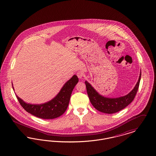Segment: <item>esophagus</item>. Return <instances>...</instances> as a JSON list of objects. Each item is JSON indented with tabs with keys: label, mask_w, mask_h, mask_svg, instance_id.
<instances>
[{
	"label": "esophagus",
	"mask_w": 156,
	"mask_h": 156,
	"mask_svg": "<svg viewBox=\"0 0 156 156\" xmlns=\"http://www.w3.org/2000/svg\"><path fill=\"white\" fill-rule=\"evenodd\" d=\"M76 74H77L78 77L80 79L83 78V73H81V72H78Z\"/></svg>",
	"instance_id": "34e87169"
}]
</instances>
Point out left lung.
Returning a JSON list of instances; mask_svg holds the SVG:
<instances>
[{
  "mask_svg": "<svg viewBox=\"0 0 156 156\" xmlns=\"http://www.w3.org/2000/svg\"><path fill=\"white\" fill-rule=\"evenodd\" d=\"M141 76V72L140 73L137 83L131 91L125 96L115 98H106L100 95L86 81L85 83L87 91L92 105L98 111L107 114L115 113L124 109L134 99L139 87Z\"/></svg>",
  "mask_w": 156,
  "mask_h": 156,
  "instance_id": "1",
  "label": "left lung"
}]
</instances>
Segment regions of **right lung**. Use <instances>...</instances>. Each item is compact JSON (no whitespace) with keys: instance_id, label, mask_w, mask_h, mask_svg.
I'll return each mask as SVG.
<instances>
[{"instance_id":"obj_1","label":"right lung","mask_w":156,"mask_h":156,"mask_svg":"<svg viewBox=\"0 0 156 156\" xmlns=\"http://www.w3.org/2000/svg\"><path fill=\"white\" fill-rule=\"evenodd\" d=\"M78 82V78L74 75L54 98L42 104H27L17 95L16 97L21 106L32 115L42 119H54L62 115L67 109L72 92Z\"/></svg>"}]
</instances>
